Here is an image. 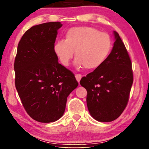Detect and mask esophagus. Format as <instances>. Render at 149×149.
Segmentation results:
<instances>
[{
    "mask_svg": "<svg viewBox=\"0 0 149 149\" xmlns=\"http://www.w3.org/2000/svg\"><path fill=\"white\" fill-rule=\"evenodd\" d=\"M75 78H76V80L78 81V83H79L81 79V74H76L75 75Z\"/></svg>",
    "mask_w": 149,
    "mask_h": 149,
    "instance_id": "1",
    "label": "esophagus"
}]
</instances>
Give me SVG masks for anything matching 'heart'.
<instances>
[{"label":"heart","instance_id":"obj_1","mask_svg":"<svg viewBox=\"0 0 149 149\" xmlns=\"http://www.w3.org/2000/svg\"><path fill=\"white\" fill-rule=\"evenodd\" d=\"M111 49L112 39L109 35L88 26L69 29L65 32L64 41L56 42L53 47L55 55L62 65H69L75 52V65H83L86 70L100 67L107 58Z\"/></svg>","mask_w":149,"mask_h":149}]
</instances>
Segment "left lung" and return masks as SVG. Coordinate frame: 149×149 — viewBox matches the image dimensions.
<instances>
[{
    "mask_svg": "<svg viewBox=\"0 0 149 149\" xmlns=\"http://www.w3.org/2000/svg\"><path fill=\"white\" fill-rule=\"evenodd\" d=\"M104 62L81 78L80 84L87 91V104L95 120L109 122L120 116L129 100L133 77L132 64L119 34Z\"/></svg>",
    "mask_w": 149,
    "mask_h": 149,
    "instance_id": "8db88e82",
    "label": "left lung"
}]
</instances>
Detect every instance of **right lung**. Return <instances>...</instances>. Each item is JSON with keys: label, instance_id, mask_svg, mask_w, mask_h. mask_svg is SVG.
Masks as SVG:
<instances>
[{"label": "right lung", "instance_id": "right-lung-1", "mask_svg": "<svg viewBox=\"0 0 149 149\" xmlns=\"http://www.w3.org/2000/svg\"><path fill=\"white\" fill-rule=\"evenodd\" d=\"M60 22L33 26L17 45L15 85L25 110L33 119L53 122L64 114L67 97L77 87L75 75L59 64L53 50Z\"/></svg>", "mask_w": 149, "mask_h": 149}]
</instances>
